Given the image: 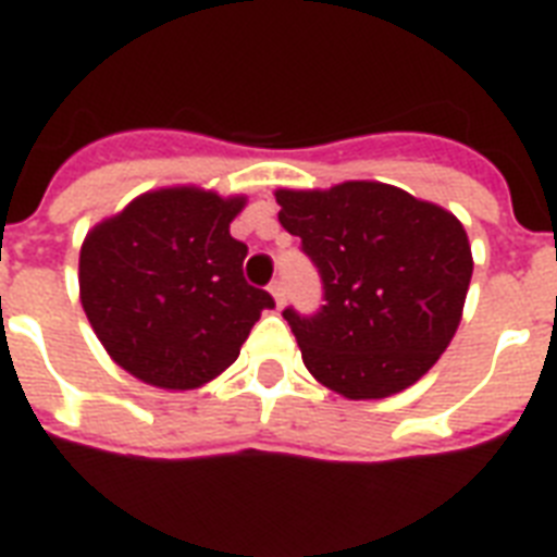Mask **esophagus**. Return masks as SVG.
Returning a JSON list of instances; mask_svg holds the SVG:
<instances>
[{
    "label": "esophagus",
    "instance_id": "34e87169",
    "mask_svg": "<svg viewBox=\"0 0 557 557\" xmlns=\"http://www.w3.org/2000/svg\"><path fill=\"white\" fill-rule=\"evenodd\" d=\"M271 295H274L277 306L286 304V283H283V280H274V283H271Z\"/></svg>",
    "mask_w": 557,
    "mask_h": 557
}]
</instances>
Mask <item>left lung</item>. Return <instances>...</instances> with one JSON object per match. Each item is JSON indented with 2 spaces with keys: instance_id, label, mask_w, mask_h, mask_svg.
<instances>
[{
  "instance_id": "1",
  "label": "left lung",
  "mask_w": 557,
  "mask_h": 557,
  "mask_svg": "<svg viewBox=\"0 0 557 557\" xmlns=\"http://www.w3.org/2000/svg\"><path fill=\"white\" fill-rule=\"evenodd\" d=\"M277 205L323 288L318 312L283 309L306 370L347 398L422 379L457 332L474 271L459 219L379 182L280 190Z\"/></svg>"
}]
</instances>
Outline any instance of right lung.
Listing matches in <instances>:
<instances>
[{"instance_id": "right-lung-1", "label": "right lung", "mask_w": 557, "mask_h": 557, "mask_svg": "<svg viewBox=\"0 0 557 557\" xmlns=\"http://www.w3.org/2000/svg\"><path fill=\"white\" fill-rule=\"evenodd\" d=\"M243 199L196 187L144 193L86 236L81 300L91 330L135 379L190 389L231 367L265 288L243 274L248 245L231 236Z\"/></svg>"}]
</instances>
